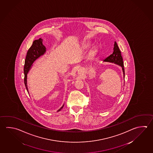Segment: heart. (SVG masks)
<instances>
[{
    "label": "heart",
    "mask_w": 153,
    "mask_h": 153,
    "mask_svg": "<svg viewBox=\"0 0 153 153\" xmlns=\"http://www.w3.org/2000/svg\"><path fill=\"white\" fill-rule=\"evenodd\" d=\"M90 47H91L90 44H87L86 45V47H87V48H89Z\"/></svg>",
    "instance_id": "b5f03b06"
}]
</instances>
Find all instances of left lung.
Instances as JSON below:
<instances>
[{
	"instance_id": "obj_1",
	"label": "left lung",
	"mask_w": 153,
	"mask_h": 153,
	"mask_svg": "<svg viewBox=\"0 0 153 153\" xmlns=\"http://www.w3.org/2000/svg\"><path fill=\"white\" fill-rule=\"evenodd\" d=\"M114 48H113V52L111 54L110 56H108L107 58L104 59V61L106 62H112L114 64H117L119 65L122 67V71H123V78L125 80V68H124V65H123V59H122L121 54V51L120 50L119 46H117V43L115 42H114Z\"/></svg>"
}]
</instances>
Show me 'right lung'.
<instances>
[{"label": "right lung", "instance_id": "obj_1", "mask_svg": "<svg viewBox=\"0 0 153 153\" xmlns=\"http://www.w3.org/2000/svg\"><path fill=\"white\" fill-rule=\"evenodd\" d=\"M46 47L44 45L42 44V39L39 38L38 40H36L33 42L32 45L31 47L28 49L27 53V55L26 56L25 60V65L24 67V83H25L26 88L28 91L27 85V75L29 71L32 66V64L34 62L36 61L37 59L39 58L40 56L44 54L46 52ZM63 106L61 107L59 109V111L61 110L63 108Z\"/></svg>", "mask_w": 153, "mask_h": 153}]
</instances>
